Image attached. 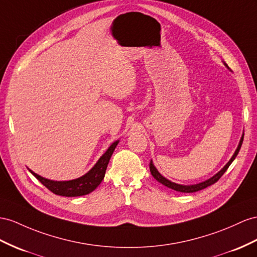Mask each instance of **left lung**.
Here are the masks:
<instances>
[{"mask_svg":"<svg viewBox=\"0 0 257 257\" xmlns=\"http://www.w3.org/2000/svg\"><path fill=\"white\" fill-rule=\"evenodd\" d=\"M223 65H225L226 67L229 69L228 65H227L225 62H223ZM243 136H244V134H242V137H241V139H240L239 144H238V148H236V150L234 151V153H233V155L231 156V159L229 160V162L219 170L218 173H217L216 175H214L213 177H210L209 179H207V180H205V181H202V182H200V183H195V185H190V186L179 185V183H176V182L170 181V180H168L167 178H165V177L162 176V175L160 174L159 170H157L156 167L154 166V164H153V161H152V160H151V162H150V172H151V174H152V176L154 177V178H155L157 181H159L160 183H162V185H164V186L169 188V189L175 190V191L182 192V193H192V192L200 191V190H203V189H205V188H207V187H209V186L214 185V183L218 181L220 177H221L223 174H225V172L228 169V167H229L230 165H231V163L234 161L236 155H238V153H239V151H240L241 146H242V142H243Z\"/></svg>","mask_w":257,"mask_h":257,"instance_id":"obj_1","label":"left lung"}]
</instances>
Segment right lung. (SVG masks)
Returning a JSON list of instances; mask_svg holds the SVG:
<instances>
[{"label":"right lung","mask_w":257,"mask_h":257,"mask_svg":"<svg viewBox=\"0 0 257 257\" xmlns=\"http://www.w3.org/2000/svg\"><path fill=\"white\" fill-rule=\"evenodd\" d=\"M119 143V140H117L110 144V147L106 150L98 161L96 162L95 165L92 167L87 174L83 176L79 177V178L67 180V181H55V180H50L41 177L40 175L36 174L29 169V172L34 175L36 178L40 181L43 186L47 187L50 191L53 192L54 194L62 195V196H81L89 194L92 191L98 187V185L102 182L105 176V172H106V168L108 165V162L110 160L111 154L114 153V151L117 147V144Z\"/></svg>","instance_id":"obj_1"}]
</instances>
